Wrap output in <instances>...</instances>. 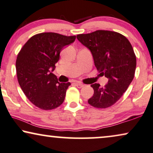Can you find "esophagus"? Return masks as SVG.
Returning <instances> with one entry per match:
<instances>
[{
	"mask_svg": "<svg viewBox=\"0 0 153 153\" xmlns=\"http://www.w3.org/2000/svg\"><path fill=\"white\" fill-rule=\"evenodd\" d=\"M76 85L77 86V88H83L84 86V84H83V83H76Z\"/></svg>",
	"mask_w": 153,
	"mask_h": 153,
	"instance_id": "34e87169",
	"label": "esophagus"
}]
</instances>
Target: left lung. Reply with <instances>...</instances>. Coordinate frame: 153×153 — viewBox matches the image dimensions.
<instances>
[{"label": "left lung", "mask_w": 153, "mask_h": 153, "mask_svg": "<svg viewBox=\"0 0 153 153\" xmlns=\"http://www.w3.org/2000/svg\"><path fill=\"white\" fill-rule=\"evenodd\" d=\"M76 37L91 51L100 74L108 79L103 88L99 83L91 85L94 94L88 102L98 108L111 106L122 97L134 76L137 58L132 46L124 35L114 31L98 30Z\"/></svg>", "instance_id": "8db88e82"}]
</instances>
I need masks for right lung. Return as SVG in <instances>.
I'll use <instances>...</instances> for the list:
<instances>
[{"label":"right lung","instance_id":"1","mask_svg":"<svg viewBox=\"0 0 153 153\" xmlns=\"http://www.w3.org/2000/svg\"><path fill=\"white\" fill-rule=\"evenodd\" d=\"M75 39V35L39 33L31 37L19 52L16 60L18 82L25 95L37 107L51 110L64 102L71 83H59L51 72L62 48Z\"/></svg>","mask_w":153,"mask_h":153}]
</instances>
